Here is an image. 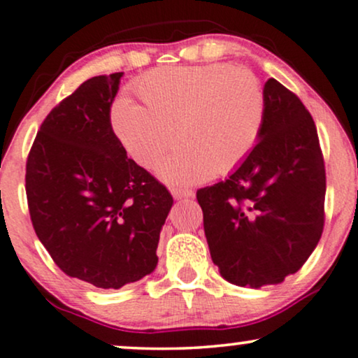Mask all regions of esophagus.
Here are the masks:
<instances>
[{
  "label": "esophagus",
  "mask_w": 358,
  "mask_h": 358,
  "mask_svg": "<svg viewBox=\"0 0 358 358\" xmlns=\"http://www.w3.org/2000/svg\"><path fill=\"white\" fill-rule=\"evenodd\" d=\"M172 196H174L176 199H186V197L194 196V191L187 187H172Z\"/></svg>",
  "instance_id": "obj_1"
}]
</instances>
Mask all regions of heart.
I'll list each match as a JSON object with an SVG mask.
<instances>
[{"label": "heart", "instance_id": "1", "mask_svg": "<svg viewBox=\"0 0 358 358\" xmlns=\"http://www.w3.org/2000/svg\"><path fill=\"white\" fill-rule=\"evenodd\" d=\"M143 106L119 99L111 113L114 134L139 166L151 169L176 138L179 148L159 166L171 184H192L227 174L249 156L266 122L259 78L227 64L171 66L134 86Z\"/></svg>", "mask_w": 358, "mask_h": 358}]
</instances>
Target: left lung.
Wrapping results in <instances>:
<instances>
[{
	"label": "left lung",
	"mask_w": 358,
	"mask_h": 358,
	"mask_svg": "<svg viewBox=\"0 0 358 358\" xmlns=\"http://www.w3.org/2000/svg\"><path fill=\"white\" fill-rule=\"evenodd\" d=\"M259 143L226 180L197 191L210 257L241 287L279 284L301 268L325 222V164L310 113L271 78Z\"/></svg>",
	"instance_id": "obj_1"
}]
</instances>
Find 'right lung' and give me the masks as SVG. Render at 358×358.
<instances>
[{"label": "right lung", "instance_id": "1", "mask_svg": "<svg viewBox=\"0 0 358 358\" xmlns=\"http://www.w3.org/2000/svg\"><path fill=\"white\" fill-rule=\"evenodd\" d=\"M122 73L94 76L51 109L26 161L38 239L66 275L99 289L143 279L174 199L126 156L111 106Z\"/></svg>", "mask_w": 358, "mask_h": 358}]
</instances>
